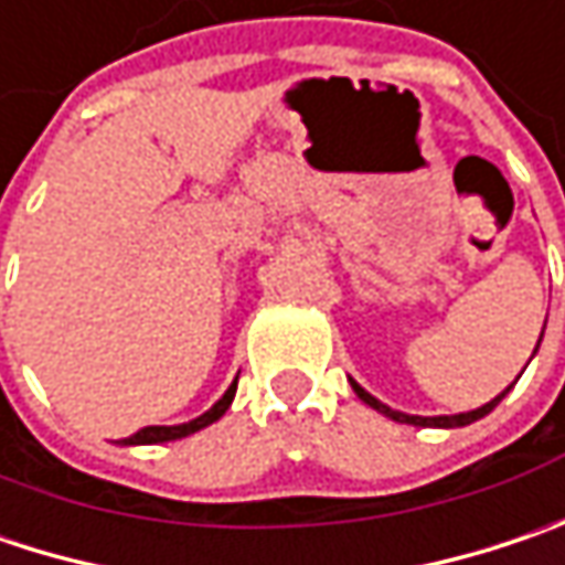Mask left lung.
<instances>
[{"mask_svg":"<svg viewBox=\"0 0 565 565\" xmlns=\"http://www.w3.org/2000/svg\"><path fill=\"white\" fill-rule=\"evenodd\" d=\"M541 339H544V332H541ZM537 345H541V342H537ZM534 351H537V349H534ZM351 390L358 393V399H364V403H367L371 409H377V413H383V415H386V418H393V422H406V425H422V428H460V425H470V422H477V418H482V415L492 413V409H495V406L502 403V396H505V393H509L512 386H509V390H502V393H499L495 399H489L486 406H480V409H473V413L431 415V418H428V415H406V413H396V409H390V406H383L381 399H374V396H371V393H367L364 386H358V383H354V381H351Z\"/></svg>","mask_w":565,"mask_h":565,"instance_id":"1","label":"left lung"}]
</instances>
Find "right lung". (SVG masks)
Here are the masks:
<instances>
[{"label": "right lung", "instance_id": "add662e5", "mask_svg": "<svg viewBox=\"0 0 565 565\" xmlns=\"http://www.w3.org/2000/svg\"><path fill=\"white\" fill-rule=\"evenodd\" d=\"M233 396H236V383H233V386H230L204 415H198V418H191V422H184V425H150V428H140L137 435L124 438V445H162V441H175V438H184V435H194V431L207 428L211 422H216L220 415L226 413L230 403H233Z\"/></svg>", "mask_w": 565, "mask_h": 565}]
</instances>
